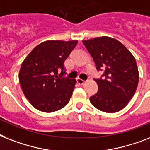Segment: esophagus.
Returning a JSON list of instances; mask_svg holds the SVG:
<instances>
[{
    "label": "esophagus",
    "mask_w": 150,
    "mask_h": 150,
    "mask_svg": "<svg viewBox=\"0 0 150 150\" xmlns=\"http://www.w3.org/2000/svg\"><path fill=\"white\" fill-rule=\"evenodd\" d=\"M76 82H77V83L79 84V85H83V84L85 83V80H82V79H80V78H77V79H76Z\"/></svg>",
    "instance_id": "esophagus-1"
}]
</instances>
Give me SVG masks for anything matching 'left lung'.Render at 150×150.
Segmentation results:
<instances>
[{"label":"left lung","mask_w":150,"mask_h":150,"mask_svg":"<svg viewBox=\"0 0 150 150\" xmlns=\"http://www.w3.org/2000/svg\"><path fill=\"white\" fill-rule=\"evenodd\" d=\"M97 70H104L101 79H94L98 91L90 98L96 109L116 112L128 104L139 83L136 59L122 43L110 37L83 40Z\"/></svg>","instance_id":"left-lung-1"}]
</instances>
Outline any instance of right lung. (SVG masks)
I'll return each mask as SVG.
<instances>
[{"instance_id":"1","label":"right lung","mask_w":150,"mask_h":150,"mask_svg":"<svg viewBox=\"0 0 150 150\" xmlns=\"http://www.w3.org/2000/svg\"><path fill=\"white\" fill-rule=\"evenodd\" d=\"M77 43V40H46L24 59L19 81L23 94L34 108L52 112L69 103L76 80L63 76L64 64Z\"/></svg>"}]
</instances>
